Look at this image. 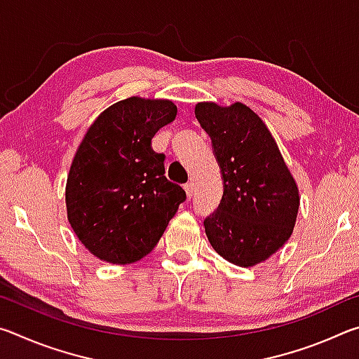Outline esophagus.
I'll return each mask as SVG.
<instances>
[{
    "label": "esophagus",
    "mask_w": 359,
    "mask_h": 359,
    "mask_svg": "<svg viewBox=\"0 0 359 359\" xmlns=\"http://www.w3.org/2000/svg\"><path fill=\"white\" fill-rule=\"evenodd\" d=\"M185 191H187L188 199H191L193 194H194V184H193V182H188V184L185 185Z\"/></svg>",
    "instance_id": "1"
}]
</instances>
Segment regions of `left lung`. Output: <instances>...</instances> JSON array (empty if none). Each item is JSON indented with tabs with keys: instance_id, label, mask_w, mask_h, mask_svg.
Masks as SVG:
<instances>
[{
	"instance_id": "8db88e82",
	"label": "left lung",
	"mask_w": 359,
	"mask_h": 359,
	"mask_svg": "<svg viewBox=\"0 0 359 359\" xmlns=\"http://www.w3.org/2000/svg\"><path fill=\"white\" fill-rule=\"evenodd\" d=\"M194 115L210 136L223 175L218 209L204 220L214 250L252 267L272 257L293 233L299 190L276 139L250 107L204 101Z\"/></svg>"
}]
</instances>
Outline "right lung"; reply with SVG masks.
I'll list each match as a JSON object with an SVG mask.
<instances>
[{
  "label": "right lung",
  "instance_id": "1",
  "mask_svg": "<svg viewBox=\"0 0 359 359\" xmlns=\"http://www.w3.org/2000/svg\"><path fill=\"white\" fill-rule=\"evenodd\" d=\"M177 106L141 96L102 111L85 133L66 180V212L79 241L106 263H136L154 250L187 194L165 177L151 137Z\"/></svg>",
  "mask_w": 359,
  "mask_h": 359
}]
</instances>
